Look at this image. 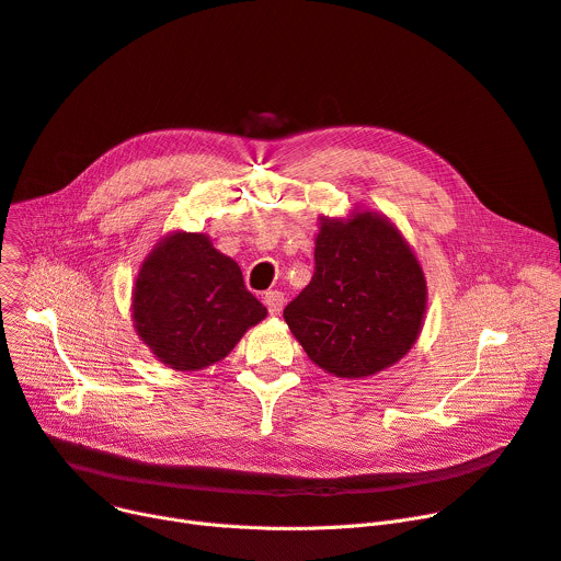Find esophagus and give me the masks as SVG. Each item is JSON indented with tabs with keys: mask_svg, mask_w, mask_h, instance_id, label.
<instances>
[{
	"mask_svg": "<svg viewBox=\"0 0 561 561\" xmlns=\"http://www.w3.org/2000/svg\"><path fill=\"white\" fill-rule=\"evenodd\" d=\"M263 305L268 307L271 316L282 313V309H284V293L282 290H265L263 293Z\"/></svg>",
	"mask_w": 561,
	"mask_h": 561,
	"instance_id": "obj_1",
	"label": "esophagus"
}]
</instances>
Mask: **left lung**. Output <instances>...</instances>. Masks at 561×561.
I'll return each instance as SVG.
<instances>
[{
    "label": "left lung",
    "mask_w": 561,
    "mask_h": 561,
    "mask_svg": "<svg viewBox=\"0 0 561 561\" xmlns=\"http://www.w3.org/2000/svg\"><path fill=\"white\" fill-rule=\"evenodd\" d=\"M313 277L284 320L313 364L336 377H368L416 343L427 286L402 233L377 214L322 218Z\"/></svg>",
    "instance_id": "left-lung-1"
}]
</instances>
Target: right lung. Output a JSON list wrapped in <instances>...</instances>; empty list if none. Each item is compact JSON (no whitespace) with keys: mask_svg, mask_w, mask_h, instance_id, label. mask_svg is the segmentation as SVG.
<instances>
[{"mask_svg":"<svg viewBox=\"0 0 561 561\" xmlns=\"http://www.w3.org/2000/svg\"><path fill=\"white\" fill-rule=\"evenodd\" d=\"M239 263L204 233L176 231L145 259L134 286V325L159 362L197 370L227 357L265 318Z\"/></svg>","mask_w":561,"mask_h":561,"instance_id":"add662e5","label":"right lung"}]
</instances>
